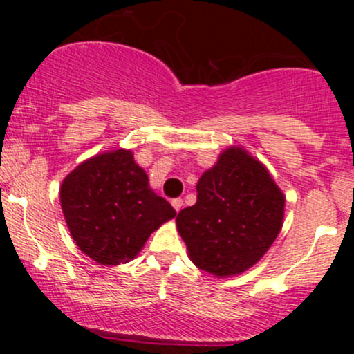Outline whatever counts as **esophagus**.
<instances>
[{
    "label": "esophagus",
    "mask_w": 354,
    "mask_h": 354,
    "mask_svg": "<svg viewBox=\"0 0 354 354\" xmlns=\"http://www.w3.org/2000/svg\"><path fill=\"white\" fill-rule=\"evenodd\" d=\"M171 205H173V208H174V209L180 211V209L183 208V200H181V198H176V200H173V201H171Z\"/></svg>",
    "instance_id": "1"
}]
</instances>
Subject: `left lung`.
Masks as SVG:
<instances>
[{
  "mask_svg": "<svg viewBox=\"0 0 354 354\" xmlns=\"http://www.w3.org/2000/svg\"><path fill=\"white\" fill-rule=\"evenodd\" d=\"M196 191V205L176 216L191 261L218 278L256 265L284 218V194L265 165L241 146H230L201 174Z\"/></svg>",
  "mask_w": 354,
  "mask_h": 354,
  "instance_id": "left-lung-1",
  "label": "left lung"
}]
</instances>
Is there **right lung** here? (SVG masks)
I'll return each instance as SVG.
<instances>
[{
    "label": "right lung",
    "instance_id": "1",
    "mask_svg": "<svg viewBox=\"0 0 354 354\" xmlns=\"http://www.w3.org/2000/svg\"><path fill=\"white\" fill-rule=\"evenodd\" d=\"M148 181L129 149L96 154L64 178L61 209L84 254L104 266L131 261L149 234L176 216Z\"/></svg>",
    "mask_w": 354,
    "mask_h": 354
}]
</instances>
